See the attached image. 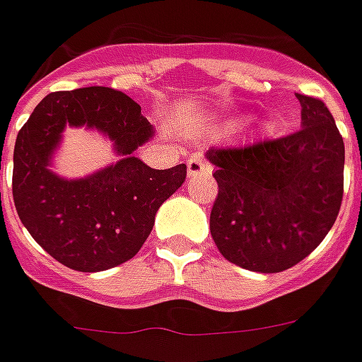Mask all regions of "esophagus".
I'll list each match as a JSON object with an SVG mask.
<instances>
[{"instance_id": "esophagus-1", "label": "esophagus", "mask_w": 362, "mask_h": 362, "mask_svg": "<svg viewBox=\"0 0 362 362\" xmlns=\"http://www.w3.org/2000/svg\"><path fill=\"white\" fill-rule=\"evenodd\" d=\"M211 168L208 165V162L204 160L202 154H192L189 162H187V173L189 177H194L198 173H204V171H210Z\"/></svg>"}]
</instances>
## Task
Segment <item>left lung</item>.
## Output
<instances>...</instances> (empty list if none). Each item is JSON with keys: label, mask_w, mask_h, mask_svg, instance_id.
Listing matches in <instances>:
<instances>
[{"label": "left lung", "mask_w": 362, "mask_h": 362, "mask_svg": "<svg viewBox=\"0 0 362 362\" xmlns=\"http://www.w3.org/2000/svg\"><path fill=\"white\" fill-rule=\"evenodd\" d=\"M296 133L240 145H214L217 197L210 230L238 267L281 273L305 259L332 229L344 198L346 148L332 114L317 97L296 93Z\"/></svg>", "instance_id": "left-lung-1"}]
</instances>
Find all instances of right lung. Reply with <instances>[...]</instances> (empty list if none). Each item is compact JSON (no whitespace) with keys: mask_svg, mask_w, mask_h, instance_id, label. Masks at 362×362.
Masks as SVG:
<instances>
[{"mask_svg":"<svg viewBox=\"0 0 362 362\" xmlns=\"http://www.w3.org/2000/svg\"><path fill=\"white\" fill-rule=\"evenodd\" d=\"M97 127L124 158L86 180L68 182L48 170L64 126ZM141 107L112 88L49 93L16 135L13 200L32 238L57 262L97 273L132 259L154 216L187 177V165L152 170L133 151L152 137Z\"/></svg>","mask_w":362,"mask_h":362,"instance_id":"right-lung-1","label":"right lung"}]
</instances>
